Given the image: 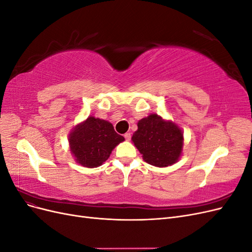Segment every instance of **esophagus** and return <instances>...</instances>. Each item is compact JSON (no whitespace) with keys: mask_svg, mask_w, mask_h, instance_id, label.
<instances>
[{"mask_svg":"<svg viewBox=\"0 0 252 252\" xmlns=\"http://www.w3.org/2000/svg\"><path fill=\"white\" fill-rule=\"evenodd\" d=\"M124 136H125V140L126 141H130V139H131V134L130 133L127 132V133L124 134Z\"/></svg>","mask_w":252,"mask_h":252,"instance_id":"1","label":"esophagus"}]
</instances>
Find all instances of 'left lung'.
<instances>
[{"instance_id": "left-lung-1", "label": "left lung", "mask_w": 252, "mask_h": 252, "mask_svg": "<svg viewBox=\"0 0 252 252\" xmlns=\"http://www.w3.org/2000/svg\"><path fill=\"white\" fill-rule=\"evenodd\" d=\"M183 133L174 122L151 113L138 122V130L134 131L131 141L145 162L156 167H167L177 163L182 156Z\"/></svg>"}]
</instances>
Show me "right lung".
I'll return each instance as SVG.
<instances>
[{"label":"right lung","instance_id":"add662e5","mask_svg":"<svg viewBox=\"0 0 252 252\" xmlns=\"http://www.w3.org/2000/svg\"><path fill=\"white\" fill-rule=\"evenodd\" d=\"M124 141V136L114 131L110 122L93 116L75 125L68 135L71 156L75 162L87 168L101 166L116 146Z\"/></svg>","mask_w":252,"mask_h":252}]
</instances>
